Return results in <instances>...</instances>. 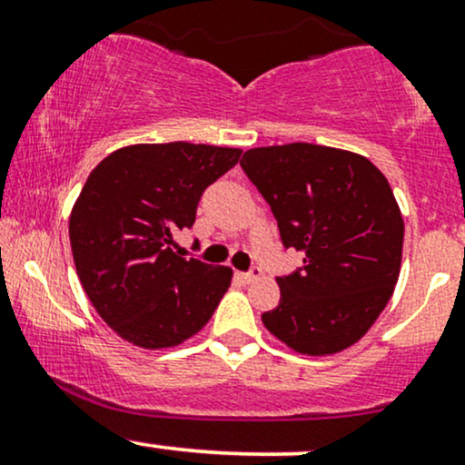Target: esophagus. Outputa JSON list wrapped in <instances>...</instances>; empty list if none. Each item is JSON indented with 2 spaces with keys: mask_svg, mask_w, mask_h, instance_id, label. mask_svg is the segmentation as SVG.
<instances>
[{
  "mask_svg": "<svg viewBox=\"0 0 465 465\" xmlns=\"http://www.w3.org/2000/svg\"><path fill=\"white\" fill-rule=\"evenodd\" d=\"M260 275H262V271H260V269H255V266H253V269L249 271V273H238V277H240V280L244 282V284H251V282H255V280H258Z\"/></svg>",
  "mask_w": 465,
  "mask_h": 465,
  "instance_id": "1",
  "label": "esophagus"
}]
</instances>
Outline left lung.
I'll use <instances>...</instances> for the list:
<instances>
[{
    "mask_svg": "<svg viewBox=\"0 0 465 465\" xmlns=\"http://www.w3.org/2000/svg\"><path fill=\"white\" fill-rule=\"evenodd\" d=\"M242 170L271 205L300 273L277 277L264 328L291 350L330 356L359 343L391 300L404 221L385 174L359 153L319 143L251 148Z\"/></svg>",
    "mask_w": 465,
    "mask_h": 465,
    "instance_id": "1",
    "label": "left lung"
}]
</instances>
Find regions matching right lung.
Segmentation results:
<instances>
[{"instance_id":"add662e5","label":"right lung","mask_w":465,"mask_h":465,"mask_svg":"<svg viewBox=\"0 0 465 465\" xmlns=\"http://www.w3.org/2000/svg\"><path fill=\"white\" fill-rule=\"evenodd\" d=\"M240 148L170 142L117 148L89 174L69 216L74 264L109 328L143 350L181 345L212 319L233 271L174 253L203 190Z\"/></svg>"}]
</instances>
